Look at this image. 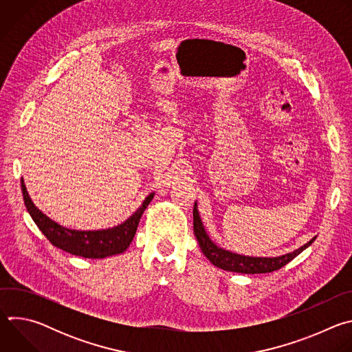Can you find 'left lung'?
Listing matches in <instances>:
<instances>
[{
    "mask_svg": "<svg viewBox=\"0 0 352 352\" xmlns=\"http://www.w3.org/2000/svg\"><path fill=\"white\" fill-rule=\"evenodd\" d=\"M193 232L199 242L200 249H202V252L214 266H217L223 270L245 273V274L270 273V272L278 270L283 266H285L288 262H291L295 256H298L304 249H307L315 241V238H312L308 243L294 250V252L278 256V258H250V256L236 255V254L228 252V250L219 248L216 243L212 242V239L209 238V235L205 231L202 220H200V217H199L196 204L193 208Z\"/></svg>",
    "mask_w": 352,
    "mask_h": 352,
    "instance_id": "obj_1",
    "label": "left lung"
}]
</instances>
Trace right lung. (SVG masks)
<instances>
[{"label":"right lung","instance_id":"obj_1","mask_svg":"<svg viewBox=\"0 0 352 352\" xmlns=\"http://www.w3.org/2000/svg\"><path fill=\"white\" fill-rule=\"evenodd\" d=\"M21 185L25 206L38 230L45 235V238L54 246L65 250L68 254L89 259H102L111 255L122 254L132 242L139 220L155 195L150 193L144 199L142 206L118 227L103 231H76L61 227L56 221L43 214L30 200L23 179L21 181Z\"/></svg>","mask_w":352,"mask_h":352}]
</instances>
